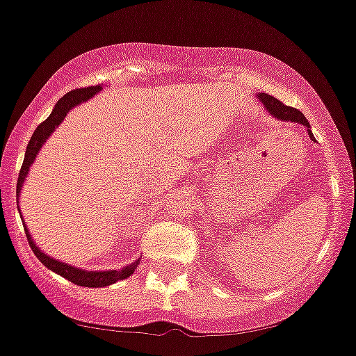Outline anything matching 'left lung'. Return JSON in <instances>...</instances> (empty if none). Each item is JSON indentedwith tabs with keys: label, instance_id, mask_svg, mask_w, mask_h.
I'll list each match as a JSON object with an SVG mask.
<instances>
[{
	"label": "left lung",
	"instance_id": "8db88e82",
	"mask_svg": "<svg viewBox=\"0 0 356 356\" xmlns=\"http://www.w3.org/2000/svg\"><path fill=\"white\" fill-rule=\"evenodd\" d=\"M259 100L263 102V105L266 107V111L273 115V118L280 119V121H291V122H299V124L309 128V122L306 121V118L302 115V112H299L298 108L289 107V105H284L282 102L277 100L275 97H270L268 93H259ZM309 138L315 140L312 129H308Z\"/></svg>",
	"mask_w": 356,
	"mask_h": 356
}]
</instances>
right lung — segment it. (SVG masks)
I'll return each mask as SVG.
<instances>
[{
	"label": "right lung",
	"mask_w": 356,
	"mask_h": 356,
	"mask_svg": "<svg viewBox=\"0 0 356 356\" xmlns=\"http://www.w3.org/2000/svg\"><path fill=\"white\" fill-rule=\"evenodd\" d=\"M100 90H102V86L100 84H97V86L79 88V90L69 91V93L63 95V97L57 102V105L54 107L51 114L48 115L47 121H43L40 126H38L36 131H34L33 136H31L29 145H27V150H26V157H24L22 168H20L19 183H17V197H19L24 179H26L27 173H29V168H31V164L34 163V159H36L38 152H40L41 147H43V143L48 140V136L54 133V129L63 121V118L67 115V112H69L72 107H76L77 104H81V102H86L88 98H91L95 93H98ZM17 206H19V204H17ZM24 230H26L27 241H29V245H31V249H33L34 254H36V258L40 259V261L43 263L47 268H50L51 272L58 273V275H62L63 279L70 280V282L77 284V286H83V287L111 286V284H115L118 280L128 279V277L135 272L136 266H138V263H140V259H136V261H133L131 265L124 266L122 270H111V272H88V270H79V268H76V266L60 263V261H57V259H54V258H50V256L44 254L40 248H36L34 241L31 238L26 223H24Z\"/></svg>",
	"instance_id": "right-lung-1"
}]
</instances>
